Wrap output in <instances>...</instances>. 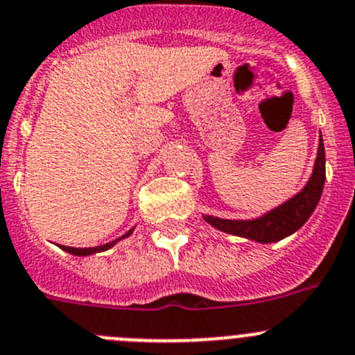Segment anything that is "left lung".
Returning a JSON list of instances; mask_svg holds the SVG:
<instances>
[{"mask_svg": "<svg viewBox=\"0 0 355 355\" xmlns=\"http://www.w3.org/2000/svg\"><path fill=\"white\" fill-rule=\"evenodd\" d=\"M324 182H326V152H324V144L320 138L312 177L308 180L306 187L293 200L280 205L256 220H227V218L210 217V215H205V220L224 233L256 240L259 243H273L293 234L306 223L319 203Z\"/></svg>", "mask_w": 355, "mask_h": 355, "instance_id": "left-lung-1", "label": "left lung"}]
</instances>
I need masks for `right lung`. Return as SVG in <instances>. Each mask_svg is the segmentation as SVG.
<instances>
[{"label":"right lung","instance_id":"1","mask_svg":"<svg viewBox=\"0 0 355 355\" xmlns=\"http://www.w3.org/2000/svg\"><path fill=\"white\" fill-rule=\"evenodd\" d=\"M129 234H131V231H128V233H125L122 238L129 236ZM117 241L119 240L112 241V243H107V245H101V247H92V248H73V247H64V245H61V248H62V250H66V252L73 254V256H91V254H94V252H101V250H107V248H110L112 245H115Z\"/></svg>","mask_w":355,"mask_h":355}]
</instances>
